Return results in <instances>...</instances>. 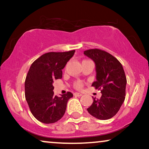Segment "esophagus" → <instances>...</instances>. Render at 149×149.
I'll return each mask as SVG.
<instances>
[{"label": "esophagus", "instance_id": "1", "mask_svg": "<svg viewBox=\"0 0 149 149\" xmlns=\"http://www.w3.org/2000/svg\"><path fill=\"white\" fill-rule=\"evenodd\" d=\"M74 96H77V97H80V96H81V95H82V94H81V93H74Z\"/></svg>", "mask_w": 149, "mask_h": 149}]
</instances>
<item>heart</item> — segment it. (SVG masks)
<instances>
[{"label": "heart", "instance_id": "obj_1", "mask_svg": "<svg viewBox=\"0 0 149 149\" xmlns=\"http://www.w3.org/2000/svg\"><path fill=\"white\" fill-rule=\"evenodd\" d=\"M73 87L76 89H79L80 90L83 88V83L81 81H76L73 83Z\"/></svg>", "mask_w": 149, "mask_h": 149}]
</instances>
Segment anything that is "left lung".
<instances>
[{
  "instance_id": "obj_1",
  "label": "left lung",
  "mask_w": 149,
  "mask_h": 149,
  "mask_svg": "<svg viewBox=\"0 0 149 149\" xmlns=\"http://www.w3.org/2000/svg\"><path fill=\"white\" fill-rule=\"evenodd\" d=\"M84 54L95 62L96 81L92 86L102 93L100 99L93 97L87 111L98 119H111L118 113L125 98L127 79L123 66L117 58L104 50L91 49L85 51Z\"/></svg>"
}]
</instances>
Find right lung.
<instances>
[{"mask_svg": "<svg viewBox=\"0 0 149 149\" xmlns=\"http://www.w3.org/2000/svg\"><path fill=\"white\" fill-rule=\"evenodd\" d=\"M75 50L49 52L32 63L25 80V97L30 112L38 121L54 123L66 112L68 100L73 96L68 91L61 97L54 95L53 83L62 77V69Z\"/></svg>", "mask_w": 149, "mask_h": 149, "instance_id": "obj_1", "label": "right lung"}]
</instances>
